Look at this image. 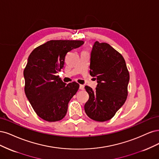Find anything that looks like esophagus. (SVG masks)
<instances>
[{
  "label": "esophagus",
  "mask_w": 159,
  "mask_h": 159,
  "mask_svg": "<svg viewBox=\"0 0 159 159\" xmlns=\"http://www.w3.org/2000/svg\"><path fill=\"white\" fill-rule=\"evenodd\" d=\"M79 89H80V90H84V86L83 85V84H80Z\"/></svg>",
  "instance_id": "34e87169"
}]
</instances>
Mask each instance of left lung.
Returning a JSON list of instances; mask_svg holds the SVG:
<instances>
[{
	"label": "left lung",
	"instance_id": "obj_1",
	"mask_svg": "<svg viewBox=\"0 0 159 159\" xmlns=\"http://www.w3.org/2000/svg\"><path fill=\"white\" fill-rule=\"evenodd\" d=\"M90 75L96 77L94 91L85 86L89 99L84 104L86 115L97 121L113 117L127 96L129 74L123 56L106 43L96 42L90 53Z\"/></svg>",
	"mask_w": 159,
	"mask_h": 159
}]
</instances>
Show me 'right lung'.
<instances>
[{
	"label": "right lung",
	"instance_id": "obj_1",
	"mask_svg": "<svg viewBox=\"0 0 159 159\" xmlns=\"http://www.w3.org/2000/svg\"><path fill=\"white\" fill-rule=\"evenodd\" d=\"M83 44L81 40H50L30 53L24 70V91L42 119L53 122L65 116L79 84L75 82L66 84L56 74L63 67L66 53Z\"/></svg>",
	"mask_w": 159,
	"mask_h": 159
}]
</instances>
